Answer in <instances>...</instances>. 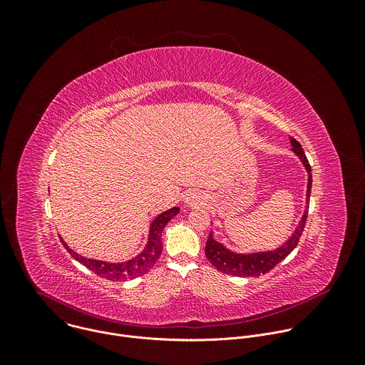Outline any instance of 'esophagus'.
<instances>
[{
	"label": "esophagus",
	"mask_w": 365,
	"mask_h": 365,
	"mask_svg": "<svg viewBox=\"0 0 365 365\" xmlns=\"http://www.w3.org/2000/svg\"><path fill=\"white\" fill-rule=\"evenodd\" d=\"M183 202L187 206H197V205H203L206 202V196L199 190H190L185 195Z\"/></svg>",
	"instance_id": "obj_1"
}]
</instances>
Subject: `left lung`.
<instances>
[{
    "instance_id": "1",
    "label": "left lung",
    "mask_w": 365,
    "mask_h": 365,
    "mask_svg": "<svg viewBox=\"0 0 365 365\" xmlns=\"http://www.w3.org/2000/svg\"><path fill=\"white\" fill-rule=\"evenodd\" d=\"M292 143V151L297 155L300 163L304 166L307 172V187H306V205L303 210V215L296 225L294 231L290 234V237L276 250H267V251H254V252H237L230 250L227 245L215 240L214 231H211L210 238L205 245V254L206 258L210 259V263L220 272L230 274V276H238V277H254L262 276L270 272L274 266H277L282 259H284L297 245L299 238L303 232L307 211H309V197H310V189H312V170L309 166V162L306 159V154L302 148V145L290 137Z\"/></svg>"
}]
</instances>
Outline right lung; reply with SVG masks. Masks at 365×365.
<instances>
[{
  "instance_id": "right-lung-1",
  "label": "right lung",
  "mask_w": 365,
  "mask_h": 365,
  "mask_svg": "<svg viewBox=\"0 0 365 365\" xmlns=\"http://www.w3.org/2000/svg\"><path fill=\"white\" fill-rule=\"evenodd\" d=\"M179 211L180 210L178 206H173V207H170V210L155 217L150 222L147 242H145L143 251H140L135 257L125 259V262L111 263V262H103V259L88 258V257H83V255L78 254L76 251H73L63 241L62 237H61V241L65 245V248L69 251V254L76 259V262L83 264L86 269H89L95 274L107 279V280H113V282L131 280L137 276L147 273L150 269H153L155 262H158V258L160 257L162 250H163L162 232H163L165 227L169 224V221L179 214Z\"/></svg>"
}]
</instances>
